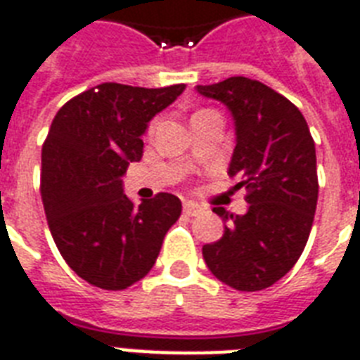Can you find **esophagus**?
Here are the masks:
<instances>
[{"label":"esophagus","instance_id":"esophagus-1","mask_svg":"<svg viewBox=\"0 0 360 360\" xmlns=\"http://www.w3.org/2000/svg\"><path fill=\"white\" fill-rule=\"evenodd\" d=\"M183 213H185L186 217H198V214L202 213V209L198 207L196 203H191V202H186L185 205H183Z\"/></svg>","mask_w":360,"mask_h":360}]
</instances>
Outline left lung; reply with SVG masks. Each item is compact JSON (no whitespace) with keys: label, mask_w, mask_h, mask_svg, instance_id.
I'll list each match as a JSON object with an SVG mask.
<instances>
[{"label":"left lung","mask_w":360,"mask_h":360,"mask_svg":"<svg viewBox=\"0 0 360 360\" xmlns=\"http://www.w3.org/2000/svg\"><path fill=\"white\" fill-rule=\"evenodd\" d=\"M196 91L230 110L236 147L228 175L248 191L245 214L213 209L226 222L224 236L203 245V259L230 288L265 290L307 246L319 188L316 146L295 104L262 82L231 76Z\"/></svg>","instance_id":"8db88e82"}]
</instances>
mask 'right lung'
I'll return each instance as SVG.
<instances>
[{
	"label": "right lung",
	"mask_w": 360,
	"mask_h": 360,
	"mask_svg": "<svg viewBox=\"0 0 360 360\" xmlns=\"http://www.w3.org/2000/svg\"><path fill=\"white\" fill-rule=\"evenodd\" d=\"M185 87L101 84L53 117L42 146L44 213L63 259L89 284L117 291L143 278L179 219V198L160 192L136 205L121 177L143 155L149 121Z\"/></svg>",
	"instance_id": "obj_1"
}]
</instances>
